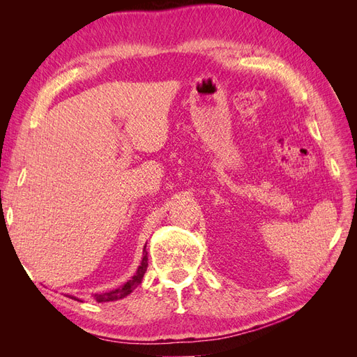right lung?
Instances as JSON below:
<instances>
[{
	"instance_id": "add662e5",
	"label": "right lung",
	"mask_w": 357,
	"mask_h": 357,
	"mask_svg": "<svg viewBox=\"0 0 357 357\" xmlns=\"http://www.w3.org/2000/svg\"><path fill=\"white\" fill-rule=\"evenodd\" d=\"M147 261H149V257H147L146 245H144L142 264H139L138 269L135 271V274L131 277V280H128V282H126L123 286H121V287L109 290V291H104V294H96V295L93 296V299H95L96 302H110V301H117V299H122V298L128 296L139 283L143 282V277H144V273L147 271V265H149ZM68 296H70V295H68ZM70 298H71V299H75V301H80V299H77L75 296H70ZM80 302H83V301H80Z\"/></svg>"
}]
</instances>
